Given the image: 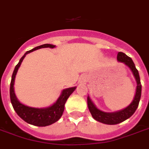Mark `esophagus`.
I'll list each match as a JSON object with an SVG mask.
<instances>
[{
  "label": "esophagus",
  "instance_id": "1",
  "mask_svg": "<svg viewBox=\"0 0 149 149\" xmlns=\"http://www.w3.org/2000/svg\"><path fill=\"white\" fill-rule=\"evenodd\" d=\"M83 79H84V78H83Z\"/></svg>",
  "mask_w": 149,
  "mask_h": 149
}]
</instances>
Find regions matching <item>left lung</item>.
Wrapping results in <instances>:
<instances>
[{
    "label": "left lung",
    "instance_id": "1",
    "mask_svg": "<svg viewBox=\"0 0 149 149\" xmlns=\"http://www.w3.org/2000/svg\"><path fill=\"white\" fill-rule=\"evenodd\" d=\"M117 59L118 62L123 63L125 65H126L132 71V74L136 79V94L132 102L130 103L127 107L123 109H120V110L116 112H112V113L104 112L97 108V106L94 105L92 100L91 99L90 96H88V108H89V110L91 112L93 118L97 121H99L101 123L106 124V125H117V124L120 123L124 120H127L128 118H130L135 113L136 109H137L139 102L141 100V83L140 75H139L138 70H136L135 64L132 60V58L123 52H118Z\"/></svg>",
    "mask_w": 149,
    "mask_h": 149
}]
</instances>
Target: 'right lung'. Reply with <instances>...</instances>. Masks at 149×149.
I'll return each instance as SVG.
<instances>
[{"instance_id": "right-lung-1", "label": "right lung", "mask_w": 149, "mask_h": 149, "mask_svg": "<svg viewBox=\"0 0 149 149\" xmlns=\"http://www.w3.org/2000/svg\"><path fill=\"white\" fill-rule=\"evenodd\" d=\"M44 47L54 48L55 47V45L46 43V44L36 47L33 49L26 52L19 59L18 64L15 67L10 83V99L14 110L16 111L19 118L26 121L27 123L40 127L47 126L59 120V118H61L64 111V106L67 98L70 97V94H72L76 89V86L64 89L61 92L60 96L56 100V102L54 104H52V106L46 107V108H35V107L28 106L24 104H22L17 99L15 91H14V82H15V78L17 75L18 69L20 67V64L27 54L36 50L44 48Z\"/></svg>"}]
</instances>
